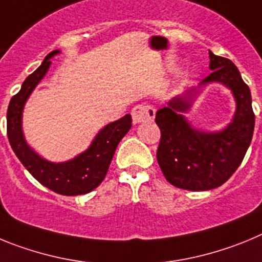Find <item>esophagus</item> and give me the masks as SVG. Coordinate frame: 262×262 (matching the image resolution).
<instances>
[{"mask_svg": "<svg viewBox=\"0 0 262 262\" xmlns=\"http://www.w3.org/2000/svg\"><path fill=\"white\" fill-rule=\"evenodd\" d=\"M155 114H156V110L149 105H138L131 111L134 123H142L145 120H152L155 118Z\"/></svg>", "mask_w": 262, "mask_h": 262, "instance_id": "esophagus-1", "label": "esophagus"}]
</instances>
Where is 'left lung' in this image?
Listing matches in <instances>:
<instances>
[{"mask_svg":"<svg viewBox=\"0 0 262 262\" xmlns=\"http://www.w3.org/2000/svg\"><path fill=\"white\" fill-rule=\"evenodd\" d=\"M210 73L198 89L172 98L157 110L156 124L161 131L157 148V163L166 181L191 191L221 186L235 173L251 144L254 129V113L248 85L239 69L226 57L210 51ZM210 82L223 83L233 92L236 111L233 122L222 132L206 133L194 129L182 115L190 108L200 87Z\"/></svg>","mask_w":262,"mask_h":262,"instance_id":"left-lung-1","label":"left lung"}]
</instances>
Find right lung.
I'll use <instances>...</instances> for the list:
<instances>
[{"label": "right lung", "mask_w": 262, "mask_h": 262, "mask_svg": "<svg viewBox=\"0 0 262 262\" xmlns=\"http://www.w3.org/2000/svg\"><path fill=\"white\" fill-rule=\"evenodd\" d=\"M59 52L56 50L48 53L41 66L25 80L19 92L10 99L6 115L8 138L14 154L36 181L61 195H80L90 193L103 181L115 149L133 126V119L127 114L108 123L97 134L86 151L66 163H51L39 156L23 136L22 113L32 90L50 69V59Z\"/></svg>", "instance_id": "add662e5"}]
</instances>
